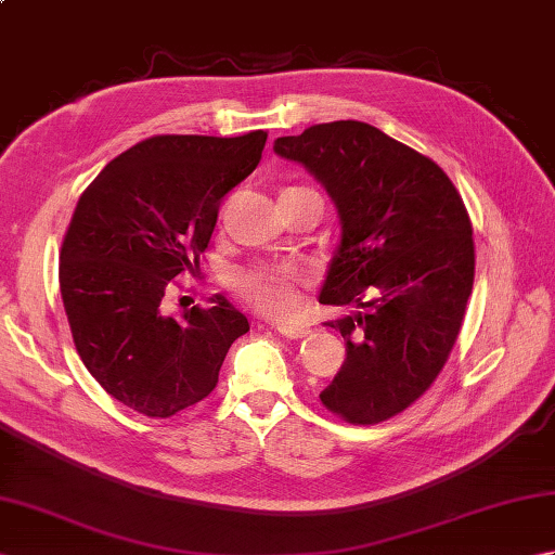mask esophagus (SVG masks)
<instances>
[{"label":"esophagus","mask_w":555,"mask_h":555,"mask_svg":"<svg viewBox=\"0 0 555 555\" xmlns=\"http://www.w3.org/2000/svg\"><path fill=\"white\" fill-rule=\"evenodd\" d=\"M276 332L286 338H305L310 334L305 326H291V324H276Z\"/></svg>","instance_id":"obj_1"}]
</instances>
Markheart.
I'll list each match as a JSON object with an SVG mask.
<instances>
[{"label": "heart", "instance_id": "b5f03b06", "mask_svg": "<svg viewBox=\"0 0 555 555\" xmlns=\"http://www.w3.org/2000/svg\"><path fill=\"white\" fill-rule=\"evenodd\" d=\"M302 269L298 267H255L238 276V291L259 312L271 317H288L298 310V284Z\"/></svg>", "mask_w": 555, "mask_h": 555}]
</instances>
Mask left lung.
I'll list each match as a JSON object with an SVG mask.
<instances>
[{
    "instance_id": "8db88e82",
    "label": "left lung",
    "mask_w": 555,
    "mask_h": 555,
    "mask_svg": "<svg viewBox=\"0 0 555 555\" xmlns=\"http://www.w3.org/2000/svg\"><path fill=\"white\" fill-rule=\"evenodd\" d=\"M274 152L314 176L338 211L320 302L358 308L326 322L346 360L322 403L352 424L393 417L439 376L463 326L475 281L463 197L439 164L362 121L310 126L276 138Z\"/></svg>"
}]
</instances>
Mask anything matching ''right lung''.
Returning <instances> with one entry per match:
<instances>
[{
	"instance_id": "add662e5",
	"label": "right lung",
	"mask_w": 555,
	"mask_h": 555,
	"mask_svg": "<svg viewBox=\"0 0 555 555\" xmlns=\"http://www.w3.org/2000/svg\"><path fill=\"white\" fill-rule=\"evenodd\" d=\"M264 131L155 135L112 159L80 195L59 264L78 356L119 403L171 417L207 398L231 344L250 332L223 296L181 320L162 312L181 271L197 274L221 197L262 159Z\"/></svg>"
}]
</instances>
